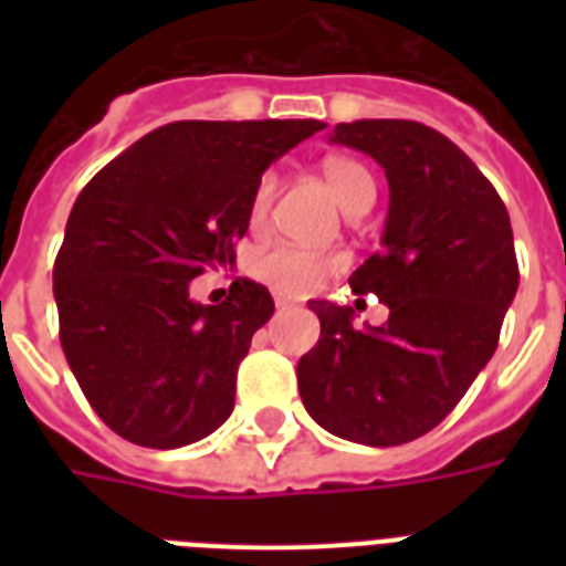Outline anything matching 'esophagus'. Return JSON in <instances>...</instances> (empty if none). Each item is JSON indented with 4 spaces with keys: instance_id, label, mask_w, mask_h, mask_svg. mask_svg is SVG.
<instances>
[{
    "instance_id": "esophagus-1",
    "label": "esophagus",
    "mask_w": 566,
    "mask_h": 566,
    "mask_svg": "<svg viewBox=\"0 0 566 566\" xmlns=\"http://www.w3.org/2000/svg\"><path fill=\"white\" fill-rule=\"evenodd\" d=\"M275 308H291V300H284V296H275Z\"/></svg>"
}]
</instances>
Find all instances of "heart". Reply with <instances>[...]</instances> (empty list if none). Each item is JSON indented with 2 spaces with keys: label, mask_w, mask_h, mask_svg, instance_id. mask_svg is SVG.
<instances>
[{
  "label": "heart",
  "mask_w": 566,
  "mask_h": 566,
  "mask_svg": "<svg viewBox=\"0 0 566 566\" xmlns=\"http://www.w3.org/2000/svg\"><path fill=\"white\" fill-rule=\"evenodd\" d=\"M323 179H326L328 190H332V196L340 202L346 213H353L355 208H364V205H373L376 181H373L370 170L364 164L353 161V158H328L323 164ZM275 190H279L275 172H264L258 179L255 190H252V202H249L252 226H264L266 222ZM344 266L346 258L340 252H317V249L282 243V247L264 249L255 258L252 273L282 296H308V293L319 291L332 275L340 273Z\"/></svg>",
  "instance_id": "heart-1"
}]
</instances>
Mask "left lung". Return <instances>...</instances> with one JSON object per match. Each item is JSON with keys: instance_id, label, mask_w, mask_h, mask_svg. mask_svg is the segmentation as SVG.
I'll list each match as a JSON object with an SVG mask.
<instances>
[{"instance_id": "8db88e82", "label": "left lung", "mask_w": 566, "mask_h": 566, "mask_svg": "<svg viewBox=\"0 0 566 566\" xmlns=\"http://www.w3.org/2000/svg\"><path fill=\"white\" fill-rule=\"evenodd\" d=\"M332 144L367 153L387 176L385 249L349 284L390 317L355 328L353 308L308 302L319 340L300 358V394L337 438L399 447L434 429L496 353L520 284L514 234L491 181L434 128L355 119L337 123Z\"/></svg>"}]
</instances>
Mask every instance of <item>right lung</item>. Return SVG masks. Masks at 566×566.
<instances>
[{"label": "right lung", "mask_w": 566, "mask_h": 566, "mask_svg": "<svg viewBox=\"0 0 566 566\" xmlns=\"http://www.w3.org/2000/svg\"><path fill=\"white\" fill-rule=\"evenodd\" d=\"M323 128L181 119L140 137L78 193L52 270L61 346L119 438L176 449L229 420L238 367L273 296L234 279L220 305H199L190 282L234 264L258 179Z\"/></svg>", "instance_id": "right-lung-1"}]
</instances>
